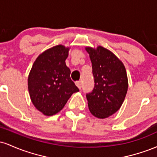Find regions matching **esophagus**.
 I'll use <instances>...</instances> for the list:
<instances>
[{
  "label": "esophagus",
  "instance_id": "obj_1",
  "mask_svg": "<svg viewBox=\"0 0 157 157\" xmlns=\"http://www.w3.org/2000/svg\"><path fill=\"white\" fill-rule=\"evenodd\" d=\"M75 84H76V86L78 87V89H81V87H82V82H81V81H77V82H75Z\"/></svg>",
  "mask_w": 157,
  "mask_h": 157
}]
</instances>
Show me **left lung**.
Here are the masks:
<instances>
[{
    "instance_id": "obj_1",
    "label": "left lung",
    "mask_w": 157,
    "mask_h": 157,
    "mask_svg": "<svg viewBox=\"0 0 157 157\" xmlns=\"http://www.w3.org/2000/svg\"><path fill=\"white\" fill-rule=\"evenodd\" d=\"M94 79L92 92L86 98L91 114L100 119L111 116L120 109L128 87L127 73L122 62L102 46L86 47Z\"/></svg>"
}]
</instances>
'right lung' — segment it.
Masks as SVG:
<instances>
[{"instance_id": "right-lung-1", "label": "right lung", "mask_w": 157, "mask_h": 157, "mask_svg": "<svg viewBox=\"0 0 157 157\" xmlns=\"http://www.w3.org/2000/svg\"><path fill=\"white\" fill-rule=\"evenodd\" d=\"M69 47L57 45L41 53L34 62L28 77V89L35 107L46 116L63 109L78 88L71 80L66 65Z\"/></svg>"}]
</instances>
